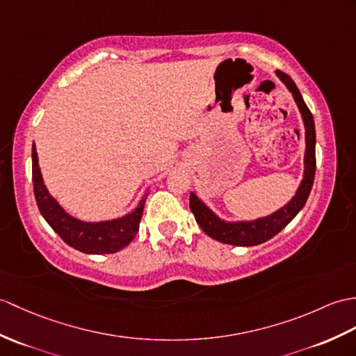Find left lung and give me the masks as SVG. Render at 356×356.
Instances as JSON below:
<instances>
[{"instance_id": "1", "label": "left lung", "mask_w": 356, "mask_h": 356, "mask_svg": "<svg viewBox=\"0 0 356 356\" xmlns=\"http://www.w3.org/2000/svg\"><path fill=\"white\" fill-rule=\"evenodd\" d=\"M276 76L282 80V83L293 94V98L297 107H299L305 124V143H307V148H305L303 179L299 188H297L296 195L285 206H282L276 212L270 213L267 217L252 221L221 220L200 198L191 193V195H189V208H191L194 213L195 221L206 235L217 239L220 243L249 247L268 241L270 238L277 235L300 212L309 197L314 184V176H316V126H314V118L308 106L305 104L300 90L297 89L293 79L282 71H276Z\"/></svg>"}]
</instances>
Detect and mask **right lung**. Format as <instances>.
I'll return each mask as SVG.
<instances>
[{
  "label": "right lung",
  "instance_id": "add662e5",
  "mask_svg": "<svg viewBox=\"0 0 356 356\" xmlns=\"http://www.w3.org/2000/svg\"><path fill=\"white\" fill-rule=\"evenodd\" d=\"M31 163L33 189H35L38 208L45 221L66 244L88 254H106L120 252L131 243V239L138 234L147 194H144L136 208L127 216L98 222L81 221L70 216L48 193L42 175H40L35 144L31 148Z\"/></svg>",
  "mask_w": 356,
  "mask_h": 356
}]
</instances>
